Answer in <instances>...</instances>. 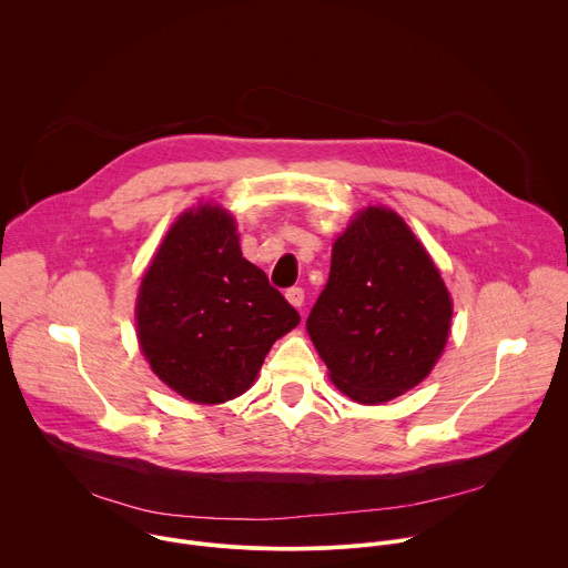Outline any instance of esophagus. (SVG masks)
Returning <instances> with one entry per match:
<instances>
[{
    "mask_svg": "<svg viewBox=\"0 0 568 568\" xmlns=\"http://www.w3.org/2000/svg\"><path fill=\"white\" fill-rule=\"evenodd\" d=\"M285 296H287V301H290L294 307H301L303 301H305V290H303V287H290V290L285 292Z\"/></svg>",
    "mask_w": 568,
    "mask_h": 568,
    "instance_id": "esophagus-1",
    "label": "esophagus"
}]
</instances>
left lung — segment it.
<instances>
[{"mask_svg": "<svg viewBox=\"0 0 568 568\" xmlns=\"http://www.w3.org/2000/svg\"><path fill=\"white\" fill-rule=\"evenodd\" d=\"M449 321V292L412 229L368 206L335 242L307 333L348 397L379 404L429 375Z\"/></svg>", "mask_w": 568, "mask_h": 568, "instance_id": "left-lung-1", "label": "left lung"}]
</instances>
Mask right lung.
<instances>
[{"label":"right lung","instance_id":"add662e5","mask_svg":"<svg viewBox=\"0 0 568 568\" xmlns=\"http://www.w3.org/2000/svg\"><path fill=\"white\" fill-rule=\"evenodd\" d=\"M298 312L242 258L233 217L220 206L184 213L161 242L136 301V335L161 382L217 404L245 393Z\"/></svg>","mask_w":568,"mask_h":568}]
</instances>
